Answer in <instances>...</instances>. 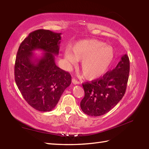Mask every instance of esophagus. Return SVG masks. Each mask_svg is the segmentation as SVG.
<instances>
[{
	"label": "esophagus",
	"mask_w": 149,
	"mask_h": 149,
	"mask_svg": "<svg viewBox=\"0 0 149 149\" xmlns=\"http://www.w3.org/2000/svg\"><path fill=\"white\" fill-rule=\"evenodd\" d=\"M72 83H74V84H79L80 83L79 81H78L77 79H75V78H73L72 79Z\"/></svg>",
	"instance_id": "obj_1"
}]
</instances>
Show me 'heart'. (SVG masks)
Listing matches in <instances>:
<instances>
[{"label":"heart","instance_id":"heart-1","mask_svg":"<svg viewBox=\"0 0 149 149\" xmlns=\"http://www.w3.org/2000/svg\"><path fill=\"white\" fill-rule=\"evenodd\" d=\"M65 58L70 64L81 61V70L85 78L94 79L102 77L109 69L115 58L111 46L97 40H85L75 43L65 50Z\"/></svg>","mask_w":149,"mask_h":149}]
</instances>
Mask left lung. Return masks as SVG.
I'll return each mask as SVG.
<instances>
[{"mask_svg": "<svg viewBox=\"0 0 149 149\" xmlns=\"http://www.w3.org/2000/svg\"><path fill=\"white\" fill-rule=\"evenodd\" d=\"M129 70V57L125 54L111 71L96 80L83 83L85 95L80 104L82 111L92 116H101L109 112L124 95Z\"/></svg>", "mask_w": 149, "mask_h": 149, "instance_id": "obj_1", "label": "left lung"}]
</instances>
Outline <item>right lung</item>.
Wrapping results in <instances>:
<instances>
[{
  "instance_id": "obj_1",
  "label": "right lung",
  "mask_w": 149,
  "mask_h": 149,
  "mask_svg": "<svg viewBox=\"0 0 149 149\" xmlns=\"http://www.w3.org/2000/svg\"><path fill=\"white\" fill-rule=\"evenodd\" d=\"M61 33L45 29L31 33L19 47L15 65V80L26 102L40 111H50L71 84L68 72L57 66L54 56L58 55ZM44 51L36 59L32 52Z\"/></svg>"
}]
</instances>
